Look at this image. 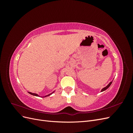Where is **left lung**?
<instances>
[{"label":"left lung","instance_id":"8db88e82","mask_svg":"<svg viewBox=\"0 0 133 133\" xmlns=\"http://www.w3.org/2000/svg\"><path fill=\"white\" fill-rule=\"evenodd\" d=\"M111 83H112V82H110L109 84L108 85L107 87H105V88H103V89H102V90H101V91H104V90H105L106 89H107L110 86V85H111Z\"/></svg>","mask_w":133,"mask_h":133}]
</instances>
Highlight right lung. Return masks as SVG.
<instances>
[{"label": "right lung", "mask_w": 133, "mask_h": 133, "mask_svg": "<svg viewBox=\"0 0 133 133\" xmlns=\"http://www.w3.org/2000/svg\"><path fill=\"white\" fill-rule=\"evenodd\" d=\"M54 92V91H53V92H52L51 93H50V94H48V95H45V96H43V97H46V96H49V95H50L51 94H53V92ZM29 94H31V95H35V96H39V95L37 94H35V93H32V92H29Z\"/></svg>", "instance_id": "add662e5"}]
</instances>
